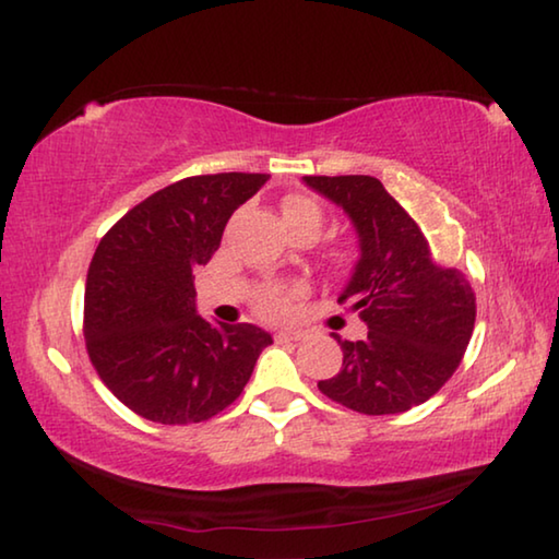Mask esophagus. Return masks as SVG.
Instances as JSON below:
<instances>
[{
	"instance_id": "obj_1",
	"label": "esophagus",
	"mask_w": 559,
	"mask_h": 559,
	"mask_svg": "<svg viewBox=\"0 0 559 559\" xmlns=\"http://www.w3.org/2000/svg\"><path fill=\"white\" fill-rule=\"evenodd\" d=\"M304 331L300 328H283V331L276 333V341H300L304 338Z\"/></svg>"
}]
</instances>
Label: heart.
I'll list each match as a JSON object with an SVG mask.
<instances>
[{"instance_id": "heart-1", "label": "heart", "mask_w": 559, "mask_h": 559, "mask_svg": "<svg viewBox=\"0 0 559 559\" xmlns=\"http://www.w3.org/2000/svg\"><path fill=\"white\" fill-rule=\"evenodd\" d=\"M281 214H283V224H286L288 234L290 231H298V228H311V231H321V224H323V211L321 206L313 199L308 197H286L281 203ZM296 296V288H278V286H271L265 288L261 294V311L269 313V316H281L286 311L290 298Z\"/></svg>"}]
</instances>
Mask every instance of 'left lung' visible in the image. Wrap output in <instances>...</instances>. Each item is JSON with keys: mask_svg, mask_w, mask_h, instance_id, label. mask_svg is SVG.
Wrapping results in <instances>:
<instances>
[{"mask_svg": "<svg viewBox=\"0 0 559 559\" xmlns=\"http://www.w3.org/2000/svg\"><path fill=\"white\" fill-rule=\"evenodd\" d=\"M348 216L358 261L338 300L368 325L341 341L343 366L321 393L356 413H405L436 395L471 343L475 296L455 269L432 263L418 224L373 176H304Z\"/></svg>", "mask_w": 559, "mask_h": 559, "instance_id": "1", "label": "left lung"}]
</instances>
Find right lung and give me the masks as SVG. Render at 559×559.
<instances>
[{
  "instance_id": "add662e5",
  "label": "right lung",
  "mask_w": 559,
  "mask_h": 559,
  "mask_svg": "<svg viewBox=\"0 0 559 559\" xmlns=\"http://www.w3.org/2000/svg\"><path fill=\"white\" fill-rule=\"evenodd\" d=\"M269 174H206L141 201L96 246L84 338L96 373L141 418L209 420L231 405L271 333L199 316L193 271L218 251L234 211Z\"/></svg>"
}]
</instances>
